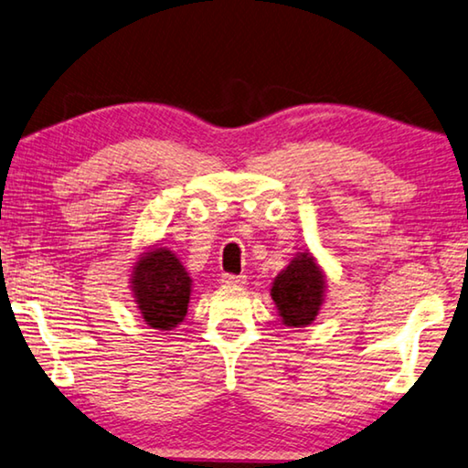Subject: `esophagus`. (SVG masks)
Here are the masks:
<instances>
[{
	"mask_svg": "<svg viewBox=\"0 0 468 468\" xmlns=\"http://www.w3.org/2000/svg\"><path fill=\"white\" fill-rule=\"evenodd\" d=\"M244 282H247V275H232V273L221 275V283L226 285H242Z\"/></svg>",
	"mask_w": 468,
	"mask_h": 468,
	"instance_id": "1",
	"label": "esophagus"
}]
</instances>
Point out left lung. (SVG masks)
Segmentation results:
<instances>
[{"label": "left lung", "mask_w": 468, "mask_h": 468, "mask_svg": "<svg viewBox=\"0 0 468 468\" xmlns=\"http://www.w3.org/2000/svg\"><path fill=\"white\" fill-rule=\"evenodd\" d=\"M324 275L316 261L302 252L275 277L271 296L288 326H306L323 306Z\"/></svg>", "instance_id": "8db88e82"}]
</instances>
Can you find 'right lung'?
Returning a JSON list of instances; mask_svg holds the SVG:
<instances>
[{"mask_svg":"<svg viewBox=\"0 0 468 468\" xmlns=\"http://www.w3.org/2000/svg\"><path fill=\"white\" fill-rule=\"evenodd\" d=\"M133 293L144 321L158 331L175 329L186 316L191 277L166 249L145 252L133 267Z\"/></svg>","mask_w":468,"mask_h":468,"instance_id":"right-lung-1","label":"right lung"}]
</instances>
